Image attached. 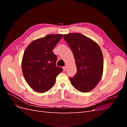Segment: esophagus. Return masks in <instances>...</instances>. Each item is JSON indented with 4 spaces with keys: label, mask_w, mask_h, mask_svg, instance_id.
<instances>
[{
    "label": "esophagus",
    "mask_w": 127,
    "mask_h": 127,
    "mask_svg": "<svg viewBox=\"0 0 127 127\" xmlns=\"http://www.w3.org/2000/svg\"><path fill=\"white\" fill-rule=\"evenodd\" d=\"M67 66H64V67H63V70H64V71H65L66 70V69H67Z\"/></svg>",
    "instance_id": "1"
}]
</instances>
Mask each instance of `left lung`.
Returning a JSON list of instances; mask_svg holds the SVG:
<instances>
[{"label":"left lung","mask_w":127,"mask_h":127,"mask_svg":"<svg viewBox=\"0 0 127 127\" xmlns=\"http://www.w3.org/2000/svg\"><path fill=\"white\" fill-rule=\"evenodd\" d=\"M74 54L77 66L70 81L77 90L83 93L92 91L100 81L103 71V57L98 44L81 33L64 35Z\"/></svg>","instance_id":"1"}]
</instances>
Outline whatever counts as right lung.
Masks as SVG:
<instances>
[{"label": "right lung", "mask_w": 127, "mask_h": 127, "mask_svg": "<svg viewBox=\"0 0 127 127\" xmlns=\"http://www.w3.org/2000/svg\"><path fill=\"white\" fill-rule=\"evenodd\" d=\"M63 34H49L33 41L24 52L22 69L24 78L31 88L44 93L56 83V79L63 69L56 66L57 56L52 52Z\"/></svg>", "instance_id": "obj_1"}]
</instances>
